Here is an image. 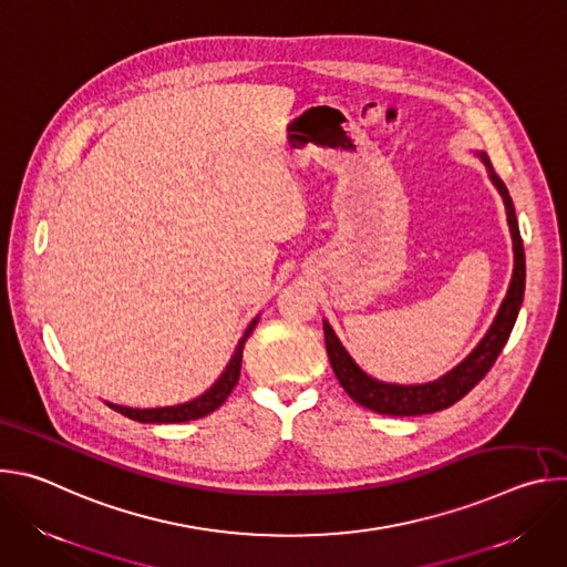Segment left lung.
Returning <instances> with one entry per match:
<instances>
[{
  "mask_svg": "<svg viewBox=\"0 0 567 567\" xmlns=\"http://www.w3.org/2000/svg\"><path fill=\"white\" fill-rule=\"evenodd\" d=\"M484 166H487L492 182L496 184V188L503 195L505 208H507V221L512 228V237H514V254H516V265H514V278L509 285V291L501 305V311L494 320L492 330L487 332L480 341V346L455 368L451 370L446 377L426 383V385H390V383H379L374 379H370L368 374H363L354 361L348 357V352L343 350V346L339 343L337 334L332 332V328L322 326L326 330V348H328V357L330 363L334 368V374L339 379V383L343 385V390L357 401L361 403L363 409H370L374 413L381 415H394V417H411V415H429V413H437L444 411L449 406H453L455 401H460L475 383H480L492 370V365L496 363L498 354L503 352L512 330L514 322L518 318L520 311V302H523V293H525V249H523V237L518 230V219L514 213V202L509 197L507 186L503 184V179L494 173V166L487 154H480Z\"/></svg>",
  "mask_w": 567,
  "mask_h": 567,
  "instance_id": "left-lung-1",
  "label": "left lung"
}]
</instances>
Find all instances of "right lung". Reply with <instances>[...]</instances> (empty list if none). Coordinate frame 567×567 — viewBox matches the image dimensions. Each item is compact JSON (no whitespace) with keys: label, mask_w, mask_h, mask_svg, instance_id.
Returning a JSON list of instances; mask_svg holds the SVG:
<instances>
[{"label":"right lung","mask_w":567,"mask_h":567,"mask_svg":"<svg viewBox=\"0 0 567 567\" xmlns=\"http://www.w3.org/2000/svg\"><path fill=\"white\" fill-rule=\"evenodd\" d=\"M254 320L249 330L245 332V337H241L226 372L221 374V379L206 392L202 394L199 399L190 401V403H184V406H173V409H154V411H136V409H123V406H112L116 413L134 420V422H143V424H179V422H190V420H199V417H206L210 415L213 411H217L221 403L226 401V396L233 392L237 379H239V370H241V350H245V343L247 339L251 337L254 328H256Z\"/></svg>","instance_id":"add662e5"}]
</instances>
